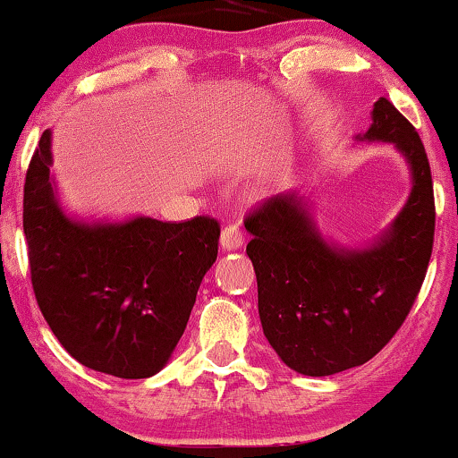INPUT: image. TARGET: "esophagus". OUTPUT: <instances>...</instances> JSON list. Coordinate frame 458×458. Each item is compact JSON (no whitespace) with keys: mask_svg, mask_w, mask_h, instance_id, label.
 <instances>
[{"mask_svg":"<svg viewBox=\"0 0 458 458\" xmlns=\"http://www.w3.org/2000/svg\"><path fill=\"white\" fill-rule=\"evenodd\" d=\"M243 243V237H242V231L233 227V225H229V227H225L221 231V248L225 252H235V250H240Z\"/></svg>","mask_w":458,"mask_h":458,"instance_id":"esophagus-1","label":"esophagus"}]
</instances>
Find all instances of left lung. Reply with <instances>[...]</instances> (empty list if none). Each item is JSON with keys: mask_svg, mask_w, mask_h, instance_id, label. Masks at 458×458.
<instances>
[{"mask_svg": "<svg viewBox=\"0 0 458 458\" xmlns=\"http://www.w3.org/2000/svg\"><path fill=\"white\" fill-rule=\"evenodd\" d=\"M354 141L392 143L411 173L404 206L373 240L344 246L325 235L300 187L246 221L262 331L287 367L310 377L365 365L392 340L421 290L434 246V185L415 127L379 98Z\"/></svg>", "mask_w": 458, "mask_h": 458, "instance_id": "8db88e82", "label": "left lung"}]
</instances>
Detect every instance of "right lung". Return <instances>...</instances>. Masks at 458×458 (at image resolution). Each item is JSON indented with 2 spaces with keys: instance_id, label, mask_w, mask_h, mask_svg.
I'll return each instance as SVG.
<instances>
[{
  "instance_id": "add662e5",
  "label": "right lung",
  "mask_w": 458,
  "mask_h": 458,
  "mask_svg": "<svg viewBox=\"0 0 458 458\" xmlns=\"http://www.w3.org/2000/svg\"><path fill=\"white\" fill-rule=\"evenodd\" d=\"M52 165L46 129L27 171L22 212L37 304L81 365L121 379L152 377L183 335L221 227L208 216L162 223L72 215Z\"/></svg>"
}]
</instances>
